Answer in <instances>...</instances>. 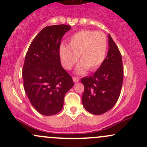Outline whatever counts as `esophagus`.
I'll return each mask as SVG.
<instances>
[{"mask_svg":"<svg viewBox=\"0 0 147 147\" xmlns=\"http://www.w3.org/2000/svg\"><path fill=\"white\" fill-rule=\"evenodd\" d=\"M72 80H73V82H75V83H77V82H79V77H72Z\"/></svg>","mask_w":147,"mask_h":147,"instance_id":"34e87169","label":"esophagus"}]
</instances>
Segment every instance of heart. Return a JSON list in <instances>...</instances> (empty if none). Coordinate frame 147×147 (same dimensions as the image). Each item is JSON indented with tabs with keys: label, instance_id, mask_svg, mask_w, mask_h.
<instances>
[{
	"label": "heart",
	"instance_id": "heart-1",
	"mask_svg": "<svg viewBox=\"0 0 147 147\" xmlns=\"http://www.w3.org/2000/svg\"><path fill=\"white\" fill-rule=\"evenodd\" d=\"M106 36L100 32L82 30L75 33L69 39L68 45H61L59 55L62 65L70 70L77 61L81 62L77 68V73L88 69L95 70L104 61L106 52Z\"/></svg>",
	"mask_w": 147,
	"mask_h": 147
}]
</instances>
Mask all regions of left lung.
<instances>
[{
  "mask_svg": "<svg viewBox=\"0 0 147 147\" xmlns=\"http://www.w3.org/2000/svg\"><path fill=\"white\" fill-rule=\"evenodd\" d=\"M108 37L109 49L106 59L93 75L81 79L84 86L82 104L93 115L111 110L117 102L122 86V55L111 36Z\"/></svg>",
  "mask_w": 147,
  "mask_h": 147,
  "instance_id": "obj_1",
  "label": "left lung"
}]
</instances>
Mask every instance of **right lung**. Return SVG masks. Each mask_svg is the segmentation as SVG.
Masks as SVG:
<instances>
[{"instance_id": "obj_1", "label": "right lung", "mask_w": 147, "mask_h": 147, "mask_svg": "<svg viewBox=\"0 0 147 147\" xmlns=\"http://www.w3.org/2000/svg\"><path fill=\"white\" fill-rule=\"evenodd\" d=\"M70 25L47 26L30 44L23 68L24 89L33 107L43 115L60 112L66 92L74 86L62 68L59 55L61 40Z\"/></svg>"}]
</instances>
